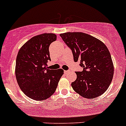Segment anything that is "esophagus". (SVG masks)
Here are the masks:
<instances>
[{
    "label": "esophagus",
    "instance_id": "1",
    "mask_svg": "<svg viewBox=\"0 0 126 126\" xmlns=\"http://www.w3.org/2000/svg\"><path fill=\"white\" fill-rule=\"evenodd\" d=\"M64 73H68V72H69V71H64Z\"/></svg>",
    "mask_w": 126,
    "mask_h": 126
}]
</instances>
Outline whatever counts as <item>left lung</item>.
Returning a JSON list of instances; mask_svg holds the SVG:
<instances>
[{
  "mask_svg": "<svg viewBox=\"0 0 126 126\" xmlns=\"http://www.w3.org/2000/svg\"><path fill=\"white\" fill-rule=\"evenodd\" d=\"M60 36L71 48L75 62H80L81 72L71 83L80 96L92 99L101 95L112 81L114 66L108 48L98 39L84 32H66Z\"/></svg>",
  "mask_w": 126,
  "mask_h": 126,
  "instance_id": "obj_1",
  "label": "left lung"
}]
</instances>
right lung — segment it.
I'll list each match as a JSON object with an SVG mask.
<instances>
[{
  "mask_svg": "<svg viewBox=\"0 0 126 126\" xmlns=\"http://www.w3.org/2000/svg\"><path fill=\"white\" fill-rule=\"evenodd\" d=\"M57 40L53 33L37 35L27 41L19 49L16 60L17 82L26 95L41 101L54 94L64 71L51 69L47 66L50 61L49 46Z\"/></svg>",
  "mask_w": 126,
  "mask_h": 126,
  "instance_id": "add662e5",
  "label": "right lung"
}]
</instances>
